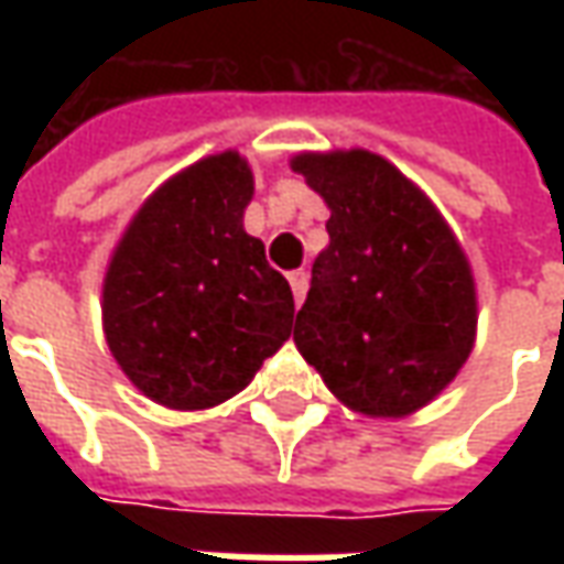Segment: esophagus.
<instances>
[{"instance_id": "34e87169", "label": "esophagus", "mask_w": 564, "mask_h": 564, "mask_svg": "<svg viewBox=\"0 0 564 564\" xmlns=\"http://www.w3.org/2000/svg\"><path fill=\"white\" fill-rule=\"evenodd\" d=\"M286 281H290V286H293L295 305H302V302H305V293H307V274L302 269H295L286 274Z\"/></svg>"}]
</instances>
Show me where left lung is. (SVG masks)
Returning a JSON list of instances; mask_svg holds the SVG:
<instances>
[{
    "label": "left lung",
    "mask_w": 564,
    "mask_h": 564,
    "mask_svg": "<svg viewBox=\"0 0 564 564\" xmlns=\"http://www.w3.org/2000/svg\"><path fill=\"white\" fill-rule=\"evenodd\" d=\"M290 169L329 208L293 341L350 411L404 420L435 402L477 338L471 262L444 214L366 148L302 150Z\"/></svg>",
    "instance_id": "8db88e82"
}]
</instances>
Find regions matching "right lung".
Listing matches in <instances>:
<instances>
[{
  "label": "right lung",
  "instance_id": "add662e5",
  "mask_svg": "<svg viewBox=\"0 0 564 564\" xmlns=\"http://www.w3.org/2000/svg\"><path fill=\"white\" fill-rule=\"evenodd\" d=\"M253 172L210 153L160 184L129 220L102 281L108 350L169 411H208L293 335V290L245 232Z\"/></svg>",
  "mask_w": 564,
  "mask_h": 564
}]
</instances>
